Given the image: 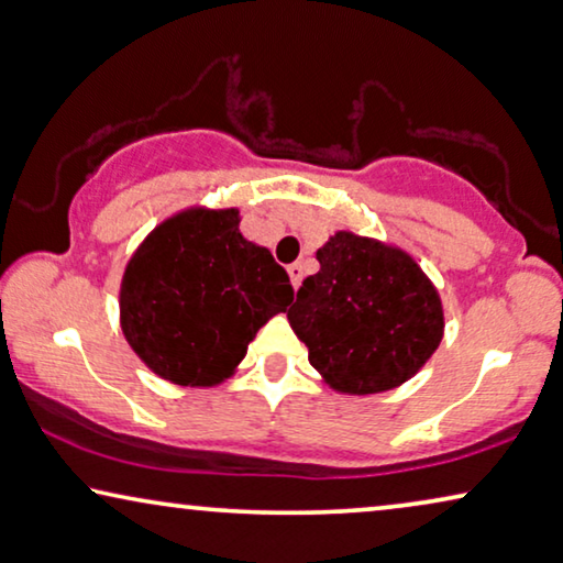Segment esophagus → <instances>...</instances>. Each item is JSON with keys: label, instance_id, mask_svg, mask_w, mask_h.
Wrapping results in <instances>:
<instances>
[{"label": "esophagus", "instance_id": "1", "mask_svg": "<svg viewBox=\"0 0 563 563\" xmlns=\"http://www.w3.org/2000/svg\"><path fill=\"white\" fill-rule=\"evenodd\" d=\"M287 272H289L291 287L299 289V284H301V276H305V272H301V264H289V266H287Z\"/></svg>", "mask_w": 563, "mask_h": 563}]
</instances>
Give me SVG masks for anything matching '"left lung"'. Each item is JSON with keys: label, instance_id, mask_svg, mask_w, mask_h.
<instances>
[{"label": "left lung", "instance_id": "obj_1", "mask_svg": "<svg viewBox=\"0 0 563 563\" xmlns=\"http://www.w3.org/2000/svg\"><path fill=\"white\" fill-rule=\"evenodd\" d=\"M289 324L332 390L383 394L417 376L444 338V307L404 249L338 231L317 249Z\"/></svg>", "mask_w": 563, "mask_h": 563}]
</instances>
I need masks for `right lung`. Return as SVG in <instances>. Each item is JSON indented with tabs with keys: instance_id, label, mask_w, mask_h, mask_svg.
<instances>
[{
	"instance_id": "1",
	"label": "right lung",
	"mask_w": 563,
	"mask_h": 563,
	"mask_svg": "<svg viewBox=\"0 0 563 563\" xmlns=\"http://www.w3.org/2000/svg\"><path fill=\"white\" fill-rule=\"evenodd\" d=\"M239 208H187L140 243L121 276V332L177 386L231 378L256 332L295 299L272 251L243 239Z\"/></svg>"
}]
</instances>
